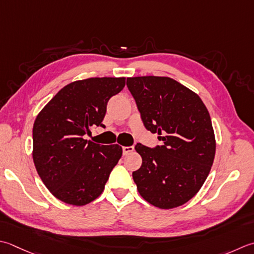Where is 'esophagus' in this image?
I'll return each instance as SVG.
<instances>
[{
    "mask_svg": "<svg viewBox=\"0 0 254 254\" xmlns=\"http://www.w3.org/2000/svg\"><path fill=\"white\" fill-rule=\"evenodd\" d=\"M122 151H123V154L124 155H127V154L131 153L134 151V146H123L122 147Z\"/></svg>",
    "mask_w": 254,
    "mask_h": 254,
    "instance_id": "34e87169",
    "label": "esophagus"
}]
</instances>
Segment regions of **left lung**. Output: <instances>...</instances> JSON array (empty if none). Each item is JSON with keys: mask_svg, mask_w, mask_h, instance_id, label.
<instances>
[{"mask_svg": "<svg viewBox=\"0 0 254 254\" xmlns=\"http://www.w3.org/2000/svg\"><path fill=\"white\" fill-rule=\"evenodd\" d=\"M148 131L163 141L154 148L137 143L142 165L133 172L140 195L161 209L182 206L199 191L216 153L211 119L197 93L172 78L127 79Z\"/></svg>", "mask_w": 254, "mask_h": 254, "instance_id": "left-lung-1", "label": "left lung"}]
</instances>
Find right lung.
Segmentation results:
<instances>
[{
    "instance_id": "right-lung-1",
    "label": "right lung",
    "mask_w": 254,
    "mask_h": 254,
    "mask_svg": "<svg viewBox=\"0 0 254 254\" xmlns=\"http://www.w3.org/2000/svg\"><path fill=\"white\" fill-rule=\"evenodd\" d=\"M126 78H89L64 86L38 113L33 127V160L39 177L57 199L83 206L101 195L122 156L118 144L84 140L103 127L107 103Z\"/></svg>"
}]
</instances>
